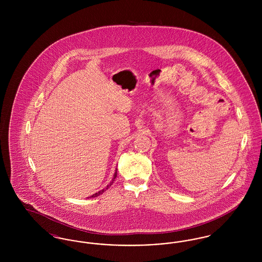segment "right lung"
<instances>
[{
  "label": "right lung",
  "mask_w": 262,
  "mask_h": 262,
  "mask_svg": "<svg viewBox=\"0 0 262 262\" xmlns=\"http://www.w3.org/2000/svg\"><path fill=\"white\" fill-rule=\"evenodd\" d=\"M116 177H117V170H116V172H115V174H114V177H113L112 181L110 182V184L107 186V187L106 188H103L102 190H100V191H98V192H96V193H94L93 195H91V196H89V198H96V196H99L100 194H102L106 189H108L109 187H111L112 186L113 183H114V181H115V179H116Z\"/></svg>",
  "instance_id": "add662e5"
}]
</instances>
